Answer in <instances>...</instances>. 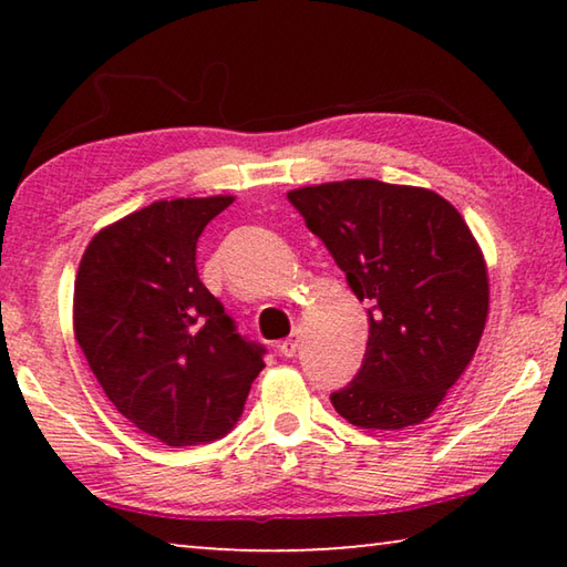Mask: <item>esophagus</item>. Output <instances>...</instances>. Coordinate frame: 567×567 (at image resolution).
<instances>
[{
  "mask_svg": "<svg viewBox=\"0 0 567 567\" xmlns=\"http://www.w3.org/2000/svg\"><path fill=\"white\" fill-rule=\"evenodd\" d=\"M300 342H302V332L300 330H292L290 338L280 342V354H285V358H292V354L297 352V348H300Z\"/></svg>",
  "mask_w": 567,
  "mask_h": 567,
  "instance_id": "obj_1",
  "label": "esophagus"
}]
</instances>
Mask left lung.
<instances>
[{
    "label": "left lung",
    "instance_id": "1",
    "mask_svg": "<svg viewBox=\"0 0 567 567\" xmlns=\"http://www.w3.org/2000/svg\"><path fill=\"white\" fill-rule=\"evenodd\" d=\"M368 302V350L332 392L358 427L402 430L435 412L483 338L487 267L457 209L435 192L344 179L287 192Z\"/></svg>",
    "mask_w": 567,
    "mask_h": 567
}]
</instances>
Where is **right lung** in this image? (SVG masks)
<instances>
[{
	"label": "right lung",
	"instance_id": "1",
	"mask_svg": "<svg viewBox=\"0 0 567 567\" xmlns=\"http://www.w3.org/2000/svg\"><path fill=\"white\" fill-rule=\"evenodd\" d=\"M233 199L137 209L92 237L74 280V338L104 395L169 447L227 435L265 368L197 275V239Z\"/></svg>",
	"mask_w": 567,
	"mask_h": 567
}]
</instances>
